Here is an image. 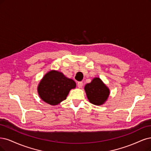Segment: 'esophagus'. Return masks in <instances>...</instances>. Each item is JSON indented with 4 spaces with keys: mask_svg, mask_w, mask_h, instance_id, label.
Instances as JSON below:
<instances>
[{
    "mask_svg": "<svg viewBox=\"0 0 151 151\" xmlns=\"http://www.w3.org/2000/svg\"><path fill=\"white\" fill-rule=\"evenodd\" d=\"M77 86L79 88H82L83 86V82H77Z\"/></svg>",
    "mask_w": 151,
    "mask_h": 151,
    "instance_id": "1",
    "label": "esophagus"
}]
</instances>
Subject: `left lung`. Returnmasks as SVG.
I'll list each match as a JSON object with an SVG mask.
<instances>
[{"instance_id":"obj_1","label":"left lung","mask_w":151,"mask_h":151,"mask_svg":"<svg viewBox=\"0 0 151 151\" xmlns=\"http://www.w3.org/2000/svg\"><path fill=\"white\" fill-rule=\"evenodd\" d=\"M84 89L89 102L96 106L103 104L110 93L109 88L99 77L93 78L91 82L85 86Z\"/></svg>"}]
</instances>
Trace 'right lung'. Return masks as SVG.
Here are the masks:
<instances>
[{
	"label": "right lung",
	"instance_id": "right-lung-1",
	"mask_svg": "<svg viewBox=\"0 0 151 151\" xmlns=\"http://www.w3.org/2000/svg\"><path fill=\"white\" fill-rule=\"evenodd\" d=\"M76 87V82L60 72L50 70L40 81L37 91L41 99L52 106L66 99L69 91Z\"/></svg>",
	"mask_w": 151,
	"mask_h": 151
}]
</instances>
